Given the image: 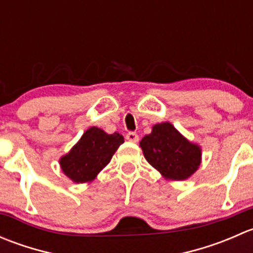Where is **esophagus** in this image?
<instances>
[{
	"label": "esophagus",
	"instance_id": "34e87169",
	"mask_svg": "<svg viewBox=\"0 0 253 253\" xmlns=\"http://www.w3.org/2000/svg\"><path fill=\"white\" fill-rule=\"evenodd\" d=\"M126 139L128 142L137 143V142H138L139 137H138V134H136V133H134V132H128V133L126 134Z\"/></svg>",
	"mask_w": 253,
	"mask_h": 253
}]
</instances>
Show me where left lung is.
Instances as JSON below:
<instances>
[{"label": "left lung", "instance_id": "left-lung-1", "mask_svg": "<svg viewBox=\"0 0 253 253\" xmlns=\"http://www.w3.org/2000/svg\"><path fill=\"white\" fill-rule=\"evenodd\" d=\"M139 145L147 162L167 180H187L202 162L200 145L188 141L170 122L154 125Z\"/></svg>", "mask_w": 253, "mask_h": 253}]
</instances>
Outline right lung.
I'll return each mask as SVG.
<instances>
[{"label":"right lung","instance_id":"1","mask_svg":"<svg viewBox=\"0 0 253 253\" xmlns=\"http://www.w3.org/2000/svg\"><path fill=\"white\" fill-rule=\"evenodd\" d=\"M124 142L122 134L117 132L108 134L99 127H90L70 152L60 158L61 170L73 182H90L110 163Z\"/></svg>","mask_w":253,"mask_h":253}]
</instances>
